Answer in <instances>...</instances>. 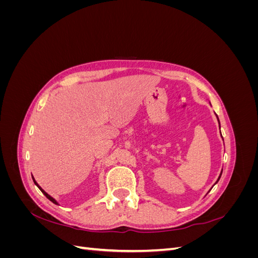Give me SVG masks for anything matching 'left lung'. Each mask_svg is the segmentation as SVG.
<instances>
[{"label": "left lung", "instance_id": "left-lung-1", "mask_svg": "<svg viewBox=\"0 0 258 258\" xmlns=\"http://www.w3.org/2000/svg\"><path fill=\"white\" fill-rule=\"evenodd\" d=\"M218 122H220V121H218ZM221 175H222V172H221V174H220V177H221ZM220 177H218V179H220ZM218 179H217V181H216V182H218Z\"/></svg>", "mask_w": 258, "mask_h": 258}]
</instances>
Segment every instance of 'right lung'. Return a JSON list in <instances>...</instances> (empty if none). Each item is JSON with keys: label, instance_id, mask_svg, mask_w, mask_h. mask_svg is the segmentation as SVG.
<instances>
[{"label": "right lung", "instance_id": "add662e5", "mask_svg": "<svg viewBox=\"0 0 258 258\" xmlns=\"http://www.w3.org/2000/svg\"><path fill=\"white\" fill-rule=\"evenodd\" d=\"M32 178H33V182H34V184H35V185H36V186L38 187V188H40V189H41V191H42V192H43V194L45 195V196H46V198H47V199H49V200H50V201L52 202V204H54V205H58V202H57L56 200H54V199H53V198H52L51 196H49V195H48L47 192H46V191H45L44 189H42V187H41L40 185H38V184L36 183V181H35V179H34V177H33V176H32Z\"/></svg>", "mask_w": 258, "mask_h": 258}]
</instances>
